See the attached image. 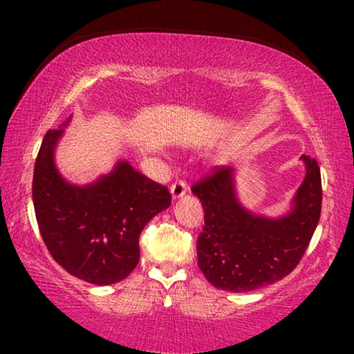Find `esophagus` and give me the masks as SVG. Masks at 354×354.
I'll list each match as a JSON object with an SVG mask.
<instances>
[{"mask_svg":"<svg viewBox=\"0 0 354 354\" xmlns=\"http://www.w3.org/2000/svg\"><path fill=\"white\" fill-rule=\"evenodd\" d=\"M187 190H188L187 182H185V180H180V178L174 182L172 185H171V193H172L174 198H180V196H183V195H185V193H187Z\"/></svg>","mask_w":354,"mask_h":354,"instance_id":"1","label":"esophagus"}]
</instances>
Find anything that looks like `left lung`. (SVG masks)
Segmentation results:
<instances>
[{"label": "left lung", "mask_w": 354, "mask_h": 354, "mask_svg": "<svg viewBox=\"0 0 354 354\" xmlns=\"http://www.w3.org/2000/svg\"><path fill=\"white\" fill-rule=\"evenodd\" d=\"M306 177L288 216L266 219L240 206L234 169L216 166L192 185L205 209L198 236V268L216 288L240 293L270 285L301 261L321 217V169L303 154Z\"/></svg>", "instance_id": "1"}]
</instances>
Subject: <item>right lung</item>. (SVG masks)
Returning a JSON list of instances; mask_svg holds the SVG:
<instances>
[{"mask_svg":"<svg viewBox=\"0 0 354 354\" xmlns=\"http://www.w3.org/2000/svg\"><path fill=\"white\" fill-rule=\"evenodd\" d=\"M59 130H48L33 171V207L53 259L88 283L127 277L140 259L138 239L158 212L171 206L167 187L119 162L93 185H69L53 161Z\"/></svg>","mask_w":354,"mask_h":354,"instance_id":"obj_1","label":"right lung"}]
</instances>
